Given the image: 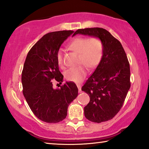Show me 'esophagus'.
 <instances>
[{
	"instance_id": "34e87169",
	"label": "esophagus",
	"mask_w": 149,
	"mask_h": 149,
	"mask_svg": "<svg viewBox=\"0 0 149 149\" xmlns=\"http://www.w3.org/2000/svg\"><path fill=\"white\" fill-rule=\"evenodd\" d=\"M77 88H78L79 92H80L81 90V85H80V84H77Z\"/></svg>"
}]
</instances>
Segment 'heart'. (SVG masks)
<instances>
[{"label":"heart","mask_w":149,"mask_h":149,"mask_svg":"<svg viewBox=\"0 0 149 149\" xmlns=\"http://www.w3.org/2000/svg\"><path fill=\"white\" fill-rule=\"evenodd\" d=\"M68 47L78 54L77 63L80 65L66 71L65 77L69 81L78 83L87 75L86 67L94 70L101 62L104 52V43L99 37H77L70 41ZM56 58L58 65L63 67V52L61 49L57 52Z\"/></svg>","instance_id":"b5f03b06"}]
</instances>
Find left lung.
<instances>
[{"instance_id":"1","label":"left lung","mask_w":149,"mask_h":149,"mask_svg":"<svg viewBox=\"0 0 149 149\" xmlns=\"http://www.w3.org/2000/svg\"><path fill=\"white\" fill-rule=\"evenodd\" d=\"M82 34L99 37L104 45L102 61L87 79L81 90L90 96L84 107L86 118L100 123L118 114L130 88V64L122 44L102 28L77 29L73 36Z\"/></svg>"}]
</instances>
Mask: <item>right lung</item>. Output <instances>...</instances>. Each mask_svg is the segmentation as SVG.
Listing matches in <instances>:
<instances>
[{
	"instance_id": "1",
	"label": "right lung",
	"mask_w": 149,
	"mask_h": 149,
	"mask_svg": "<svg viewBox=\"0 0 149 149\" xmlns=\"http://www.w3.org/2000/svg\"><path fill=\"white\" fill-rule=\"evenodd\" d=\"M73 33L59 31L45 35L29 50L24 63L21 76L23 95L33 114L45 123H57L65 119L69 105L78 94L74 82H66L55 90L52 81L63 82L56 55Z\"/></svg>"
}]
</instances>
